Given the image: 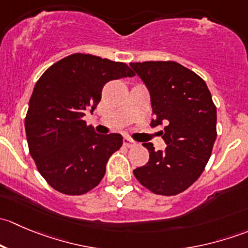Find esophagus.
<instances>
[{"instance_id":"1","label":"esophagus","mask_w":248,"mask_h":248,"mask_svg":"<svg viewBox=\"0 0 248 248\" xmlns=\"http://www.w3.org/2000/svg\"><path fill=\"white\" fill-rule=\"evenodd\" d=\"M124 145L127 147H132V146H136V141L134 140H132L131 138H128V137H124Z\"/></svg>"}]
</instances>
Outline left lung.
I'll use <instances>...</instances> for the list:
<instances>
[{
	"label": "left lung",
	"mask_w": 248,
	"mask_h": 248,
	"mask_svg": "<svg viewBox=\"0 0 248 248\" xmlns=\"http://www.w3.org/2000/svg\"><path fill=\"white\" fill-rule=\"evenodd\" d=\"M149 90L155 117L164 124L167 147L156 151L144 142L150 158L134 169L137 180L150 191L175 196L188 188L204 170L216 140V107L206 84L194 72L174 61L129 64Z\"/></svg>",
	"instance_id": "1"
}]
</instances>
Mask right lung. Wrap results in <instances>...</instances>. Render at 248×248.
Returning a JSON list of instances; mask_svg holds the SVG:
<instances>
[{
  "mask_svg": "<svg viewBox=\"0 0 248 248\" xmlns=\"http://www.w3.org/2000/svg\"><path fill=\"white\" fill-rule=\"evenodd\" d=\"M122 62L73 54L46 69L34 85L25 119L27 144L37 169L61 193L80 196L106 174L122 136H102L82 117L93 112L110 80L133 77Z\"/></svg>",
  "mask_w": 248,
  "mask_h": 248,
  "instance_id": "1",
  "label": "right lung"
}]
</instances>
